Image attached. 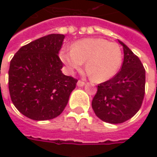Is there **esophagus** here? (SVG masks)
I'll return each mask as SVG.
<instances>
[{"mask_svg": "<svg viewBox=\"0 0 157 157\" xmlns=\"http://www.w3.org/2000/svg\"><path fill=\"white\" fill-rule=\"evenodd\" d=\"M85 85V82H82V81H78L77 82V86H83Z\"/></svg>", "mask_w": 157, "mask_h": 157, "instance_id": "esophagus-1", "label": "esophagus"}]
</instances>
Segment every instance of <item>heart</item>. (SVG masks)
Listing matches in <instances>:
<instances>
[{"mask_svg":"<svg viewBox=\"0 0 157 157\" xmlns=\"http://www.w3.org/2000/svg\"><path fill=\"white\" fill-rule=\"evenodd\" d=\"M60 59L70 73L80 70L86 60V68L93 80L105 82L118 73L123 54L116 43L103 39H85L75 42L71 49H62Z\"/></svg>","mask_w":157,"mask_h":157,"instance_id":"b5f03b06","label":"heart"}]
</instances>
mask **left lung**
<instances>
[{
	"instance_id": "1",
	"label": "left lung",
	"mask_w": 157,
	"mask_h": 157,
	"mask_svg": "<svg viewBox=\"0 0 157 157\" xmlns=\"http://www.w3.org/2000/svg\"><path fill=\"white\" fill-rule=\"evenodd\" d=\"M124 62L112 79L98 86L92 102L95 114L109 124H121L138 112L145 96V71L140 59L122 41Z\"/></svg>"
}]
</instances>
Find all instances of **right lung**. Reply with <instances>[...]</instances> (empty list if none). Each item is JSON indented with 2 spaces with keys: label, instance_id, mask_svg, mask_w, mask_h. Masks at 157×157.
I'll use <instances>...</instances> for the list:
<instances>
[{
  "label": "right lung",
  "instance_id": "1",
  "mask_svg": "<svg viewBox=\"0 0 157 157\" xmlns=\"http://www.w3.org/2000/svg\"><path fill=\"white\" fill-rule=\"evenodd\" d=\"M64 34L52 33L22 46L10 62L9 92L13 104L28 118L44 121L58 117L77 80L64 75L59 52Z\"/></svg>",
  "mask_w": 157,
  "mask_h": 157
}]
</instances>
